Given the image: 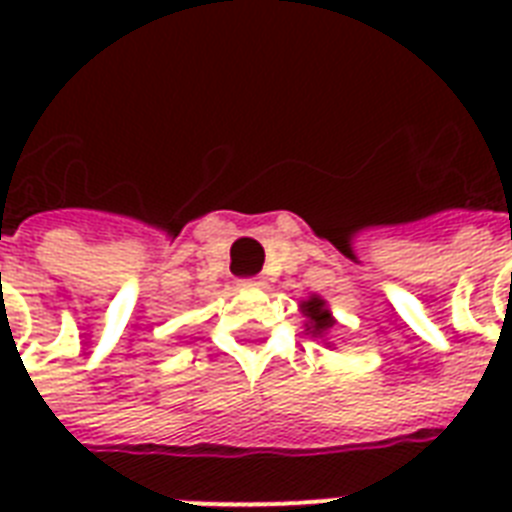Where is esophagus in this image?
Segmentation results:
<instances>
[{
  "instance_id": "1",
  "label": "esophagus",
  "mask_w": 512,
  "mask_h": 512,
  "mask_svg": "<svg viewBox=\"0 0 512 512\" xmlns=\"http://www.w3.org/2000/svg\"><path fill=\"white\" fill-rule=\"evenodd\" d=\"M241 287H265L263 276H255V279H241Z\"/></svg>"
}]
</instances>
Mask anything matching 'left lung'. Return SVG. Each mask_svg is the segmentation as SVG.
<instances>
[{"mask_svg": "<svg viewBox=\"0 0 512 512\" xmlns=\"http://www.w3.org/2000/svg\"><path fill=\"white\" fill-rule=\"evenodd\" d=\"M300 311H303V316L308 321H305V332L311 337H321L324 340V345L327 348H332L335 342H329V329L335 327V316H332V311H329L327 300L321 295H311L308 300H303L300 303Z\"/></svg>", "mask_w": 512, "mask_h": 512, "instance_id": "1", "label": "left lung"}]
</instances>
